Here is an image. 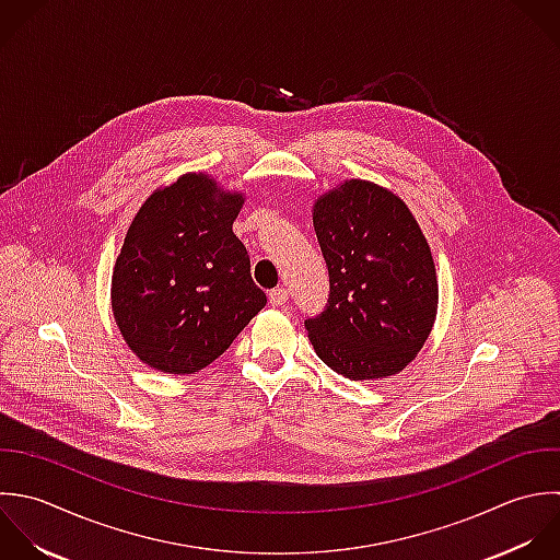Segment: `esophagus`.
I'll return each instance as SVG.
<instances>
[{
    "mask_svg": "<svg viewBox=\"0 0 560 560\" xmlns=\"http://www.w3.org/2000/svg\"><path fill=\"white\" fill-rule=\"evenodd\" d=\"M288 299H290V292H288V288H277V290H272L270 292V303L272 305H285L288 303Z\"/></svg>",
    "mask_w": 560,
    "mask_h": 560,
    "instance_id": "34e87169",
    "label": "esophagus"
}]
</instances>
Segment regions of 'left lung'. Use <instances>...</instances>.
I'll use <instances>...</instances> for the list:
<instances>
[{
    "label": "left lung",
    "mask_w": 560,
    "mask_h": 560,
    "mask_svg": "<svg viewBox=\"0 0 560 560\" xmlns=\"http://www.w3.org/2000/svg\"><path fill=\"white\" fill-rule=\"evenodd\" d=\"M329 270V299L305 327L316 355L338 375L380 380L415 360L439 303L430 246L401 198L347 180L314 207Z\"/></svg>",
    "instance_id": "left-lung-1"
}]
</instances>
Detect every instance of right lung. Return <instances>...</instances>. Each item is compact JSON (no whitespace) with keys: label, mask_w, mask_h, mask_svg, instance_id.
<instances>
[{"label":"right lung","mask_w":560,"mask_h":560,"mask_svg":"<svg viewBox=\"0 0 560 560\" xmlns=\"http://www.w3.org/2000/svg\"><path fill=\"white\" fill-rule=\"evenodd\" d=\"M242 202L209 176L185 174L137 211L113 268L110 303L126 345L148 366L198 373L266 305L233 233Z\"/></svg>","instance_id":"right-lung-1"}]
</instances>
